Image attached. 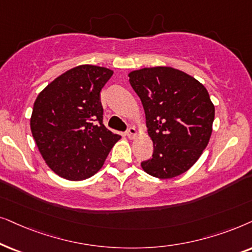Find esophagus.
Returning a JSON list of instances; mask_svg holds the SVG:
<instances>
[{"instance_id":"1","label":"esophagus","mask_w":252,"mask_h":252,"mask_svg":"<svg viewBox=\"0 0 252 252\" xmlns=\"http://www.w3.org/2000/svg\"><path fill=\"white\" fill-rule=\"evenodd\" d=\"M137 136V130L135 128H129L128 131H126V137H128L129 139H133L135 137Z\"/></svg>"}]
</instances>
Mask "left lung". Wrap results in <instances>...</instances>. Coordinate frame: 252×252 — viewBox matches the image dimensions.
Here are the masks:
<instances>
[{
	"instance_id": "8db88e82",
	"label": "left lung",
	"mask_w": 252,
	"mask_h": 252,
	"mask_svg": "<svg viewBox=\"0 0 252 252\" xmlns=\"http://www.w3.org/2000/svg\"><path fill=\"white\" fill-rule=\"evenodd\" d=\"M128 76L142 100L153 142L152 158L140 163L142 168L161 180L186 173L212 135L214 105L205 86L170 66L133 70Z\"/></svg>"
}]
</instances>
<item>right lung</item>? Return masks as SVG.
Returning <instances> with one entry per match:
<instances>
[{
	"label": "right lung",
	"instance_id": "add662e5",
	"mask_svg": "<svg viewBox=\"0 0 252 252\" xmlns=\"http://www.w3.org/2000/svg\"><path fill=\"white\" fill-rule=\"evenodd\" d=\"M113 73L103 66H75L36 96L30 121L32 136L45 162L63 179L94 175L121 139L102 123L100 92Z\"/></svg>",
	"mask_w": 252,
	"mask_h": 252
}]
</instances>
